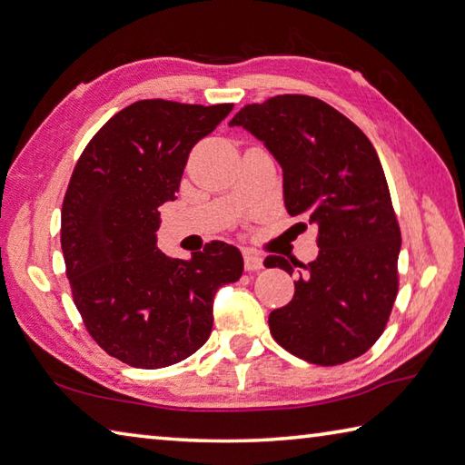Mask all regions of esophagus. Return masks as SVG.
<instances>
[{
    "mask_svg": "<svg viewBox=\"0 0 465 465\" xmlns=\"http://www.w3.org/2000/svg\"><path fill=\"white\" fill-rule=\"evenodd\" d=\"M244 269L247 271H261L262 269V259L257 255V252H251L247 251L244 252Z\"/></svg>",
    "mask_w": 465,
    "mask_h": 465,
    "instance_id": "34e87169",
    "label": "esophagus"
}]
</instances>
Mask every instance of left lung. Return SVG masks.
<instances>
[{
	"label": "left lung",
	"instance_id": "left-lung-1",
	"mask_svg": "<svg viewBox=\"0 0 465 465\" xmlns=\"http://www.w3.org/2000/svg\"><path fill=\"white\" fill-rule=\"evenodd\" d=\"M231 125L275 155L287 213L318 226L320 255L308 265L265 259V267L289 275L303 269L293 300L269 313L271 336L312 364L354 361L381 338L399 292L401 229L371 139L308 94L244 104Z\"/></svg>",
	"mask_w": 465,
	"mask_h": 465
}]
</instances>
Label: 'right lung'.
Returning a JSON list of instances; mask_svg holds the SVG:
<instances>
[{
    "label": "right lung",
    "mask_w": 465,
    "mask_h": 465,
    "mask_svg": "<svg viewBox=\"0 0 465 465\" xmlns=\"http://www.w3.org/2000/svg\"><path fill=\"white\" fill-rule=\"evenodd\" d=\"M231 111L137 101L96 131L70 176L60 244L74 305L96 344L135 369L194 354L213 331L218 287L242 275L241 251L223 241L190 261L155 247L157 208L176 198L192 147Z\"/></svg>",
    "instance_id": "right-lung-1"
}]
</instances>
